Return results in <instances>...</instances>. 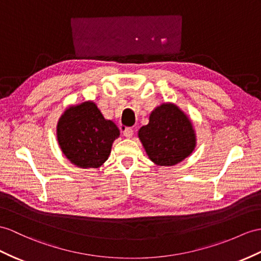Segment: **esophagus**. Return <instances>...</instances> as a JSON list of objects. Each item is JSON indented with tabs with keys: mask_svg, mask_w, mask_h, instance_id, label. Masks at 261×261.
Segmentation results:
<instances>
[{
	"mask_svg": "<svg viewBox=\"0 0 261 261\" xmlns=\"http://www.w3.org/2000/svg\"><path fill=\"white\" fill-rule=\"evenodd\" d=\"M122 132H123V135L127 138H130L133 134H134V130H133L132 127H123Z\"/></svg>",
	"mask_w": 261,
	"mask_h": 261,
	"instance_id": "esophagus-1",
	"label": "esophagus"
}]
</instances>
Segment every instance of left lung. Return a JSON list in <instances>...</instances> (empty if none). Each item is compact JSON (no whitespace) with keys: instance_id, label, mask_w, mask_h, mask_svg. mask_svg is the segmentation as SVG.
<instances>
[{"instance_id":"left-lung-1","label":"left lung","mask_w":261,"mask_h":261,"mask_svg":"<svg viewBox=\"0 0 261 261\" xmlns=\"http://www.w3.org/2000/svg\"><path fill=\"white\" fill-rule=\"evenodd\" d=\"M149 160L160 166H173L192 154L196 135L192 122L178 107L163 104L151 112L149 123L138 130Z\"/></svg>"}]
</instances>
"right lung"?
Returning <instances> with one entry per match:
<instances>
[{
	"label": "right lung",
	"instance_id": "1",
	"mask_svg": "<svg viewBox=\"0 0 261 261\" xmlns=\"http://www.w3.org/2000/svg\"><path fill=\"white\" fill-rule=\"evenodd\" d=\"M119 129L93 101L71 106L57 124V141L67 160L81 168H97L107 161Z\"/></svg>",
	"mask_w": 261,
	"mask_h": 261
}]
</instances>
